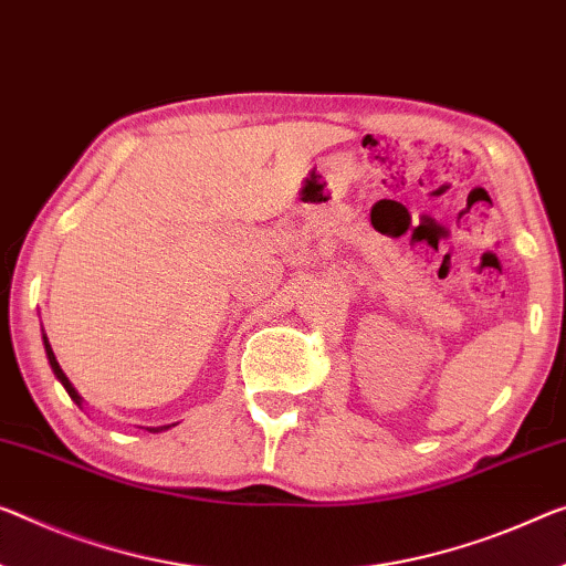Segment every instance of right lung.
<instances>
[{
    "label": "right lung",
    "mask_w": 566,
    "mask_h": 566,
    "mask_svg": "<svg viewBox=\"0 0 566 566\" xmlns=\"http://www.w3.org/2000/svg\"><path fill=\"white\" fill-rule=\"evenodd\" d=\"M42 342H45V354H48V361H50L52 371H55V377L60 379V385L65 387V392L71 395V399H73L75 405H83V397L75 392V387L71 385V379H67V377H65V371L60 369V364H57V359H55V354H52V346H50V342H48V336H45V334H42ZM169 428H171V424H161V428H146V430H149V432H161V430H169Z\"/></svg>",
    "instance_id": "right-lung-1"
}]
</instances>
